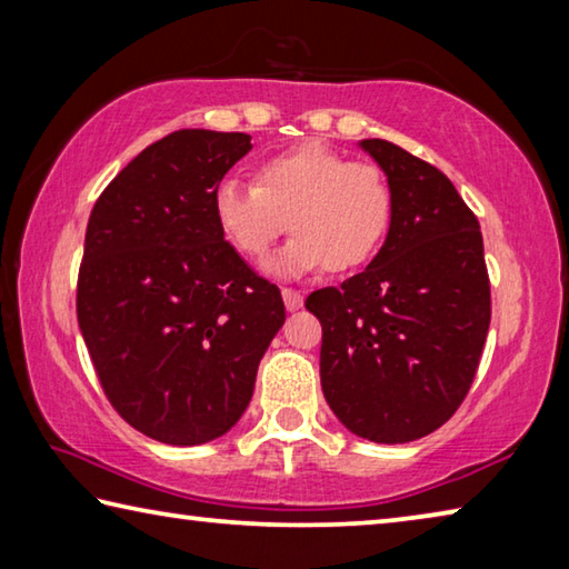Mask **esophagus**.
<instances>
[{"mask_svg":"<svg viewBox=\"0 0 569 569\" xmlns=\"http://www.w3.org/2000/svg\"><path fill=\"white\" fill-rule=\"evenodd\" d=\"M282 300H284L287 312H295V310H300V307H302V292L292 290V287H284Z\"/></svg>","mask_w":569,"mask_h":569,"instance_id":"1","label":"esophagus"}]
</instances>
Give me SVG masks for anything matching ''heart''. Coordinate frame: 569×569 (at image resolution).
<instances>
[{"instance_id": "obj_1", "label": "heart", "mask_w": 569, "mask_h": 569, "mask_svg": "<svg viewBox=\"0 0 569 569\" xmlns=\"http://www.w3.org/2000/svg\"><path fill=\"white\" fill-rule=\"evenodd\" d=\"M212 209L219 232L249 259L264 257L290 227L295 237L264 262L272 277L322 267L347 272L382 244L392 222V187L377 164L305 142L264 159L257 182H219Z\"/></svg>"}]
</instances>
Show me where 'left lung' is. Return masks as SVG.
I'll list each match as a JSON object with an SVG mask.
<instances>
[{
	"mask_svg": "<svg viewBox=\"0 0 569 569\" xmlns=\"http://www.w3.org/2000/svg\"><path fill=\"white\" fill-rule=\"evenodd\" d=\"M392 187V222L365 272L307 297L320 377L347 430L402 445L442 427L470 392L490 330L480 222L440 169L362 139Z\"/></svg>",
	"mask_w": 569,
	"mask_h": 569,
	"instance_id": "obj_1",
	"label": "left lung"
}]
</instances>
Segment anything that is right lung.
Segmentation results:
<instances>
[{"instance_id":"add662e5","label":"right lung","mask_w":569,"mask_h":569,"mask_svg":"<svg viewBox=\"0 0 569 569\" xmlns=\"http://www.w3.org/2000/svg\"><path fill=\"white\" fill-rule=\"evenodd\" d=\"M179 129L142 149L89 214L77 320L114 410L157 442L232 430L254 392L282 295L219 232L212 197L252 142Z\"/></svg>"}]
</instances>
